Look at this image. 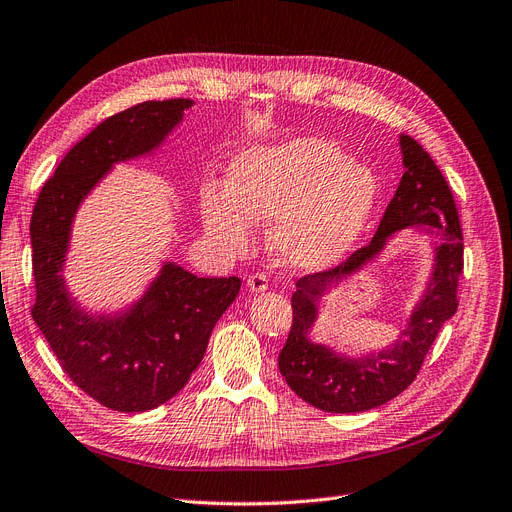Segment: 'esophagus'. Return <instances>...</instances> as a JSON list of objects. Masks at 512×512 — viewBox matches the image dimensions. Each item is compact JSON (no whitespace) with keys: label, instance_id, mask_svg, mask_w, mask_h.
<instances>
[{"label":"esophagus","instance_id":"obj_1","mask_svg":"<svg viewBox=\"0 0 512 512\" xmlns=\"http://www.w3.org/2000/svg\"><path fill=\"white\" fill-rule=\"evenodd\" d=\"M247 286H249L251 293L268 291V276H265V274H253V276H249Z\"/></svg>","mask_w":512,"mask_h":512}]
</instances>
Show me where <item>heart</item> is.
<instances>
[{"label":"heart","mask_w":512,"mask_h":512,"mask_svg":"<svg viewBox=\"0 0 512 512\" xmlns=\"http://www.w3.org/2000/svg\"><path fill=\"white\" fill-rule=\"evenodd\" d=\"M381 198L368 165L328 138L301 136L240 150L228 186L209 184L201 196L207 234L244 249L253 221H272L276 257L297 270H322L347 257L364 236Z\"/></svg>","instance_id":"b5f03b06"}]
</instances>
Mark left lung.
Wrapping results in <instances>:
<instances>
[{
    "instance_id": "left-lung-1",
    "label": "left lung",
    "mask_w": 512,
    "mask_h": 512,
    "mask_svg": "<svg viewBox=\"0 0 512 512\" xmlns=\"http://www.w3.org/2000/svg\"><path fill=\"white\" fill-rule=\"evenodd\" d=\"M399 148L406 171L374 238L337 268L299 278L291 299L293 326L278 355V368L303 402L324 412L379 408L410 387L437 332L458 307L464 244L452 190L416 140L402 133ZM412 225L434 238V270L398 341L387 350L351 359L311 340L308 332L317 321L321 297L378 256L395 231Z\"/></svg>"
}]
</instances>
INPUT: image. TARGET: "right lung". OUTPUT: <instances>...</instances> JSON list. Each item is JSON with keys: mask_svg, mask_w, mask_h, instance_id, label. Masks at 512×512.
<instances>
[{"mask_svg": "<svg viewBox=\"0 0 512 512\" xmlns=\"http://www.w3.org/2000/svg\"><path fill=\"white\" fill-rule=\"evenodd\" d=\"M190 106L188 98L148 100L102 121L60 161L31 217L33 320L71 381L117 412H146L180 393L240 291L236 276L198 278L165 261L138 301L115 314H92L62 276L87 194L117 163L159 150Z\"/></svg>", "mask_w": 512, "mask_h": 512, "instance_id": "add662e5", "label": "right lung"}]
</instances>
